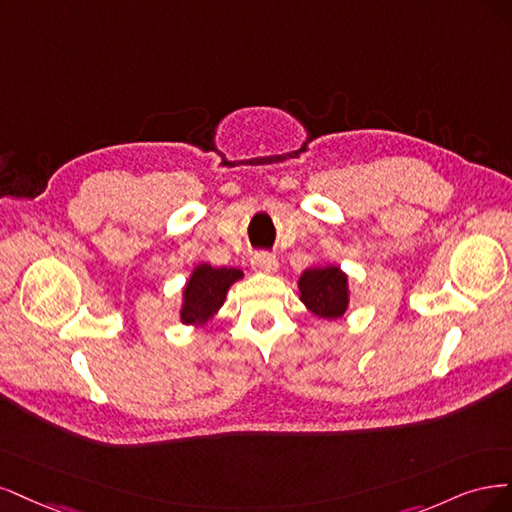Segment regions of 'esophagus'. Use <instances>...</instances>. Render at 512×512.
Wrapping results in <instances>:
<instances>
[{
    "label": "esophagus",
    "mask_w": 512,
    "mask_h": 512,
    "mask_svg": "<svg viewBox=\"0 0 512 512\" xmlns=\"http://www.w3.org/2000/svg\"><path fill=\"white\" fill-rule=\"evenodd\" d=\"M251 263H253V268L259 270V272H276V268H278L276 257L270 255V253H257V255H253Z\"/></svg>",
    "instance_id": "obj_1"
}]
</instances>
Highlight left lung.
Returning <instances> with one entry per match:
<instances>
[{
	"label": "left lung",
	"instance_id": "8db88e82",
	"mask_svg": "<svg viewBox=\"0 0 512 512\" xmlns=\"http://www.w3.org/2000/svg\"><path fill=\"white\" fill-rule=\"evenodd\" d=\"M300 291L302 302L325 319H338L346 312V276L336 268H312L306 270L300 278Z\"/></svg>",
	"mask_w": 512,
	"mask_h": 512
}]
</instances>
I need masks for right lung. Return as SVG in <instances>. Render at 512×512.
I'll return each mask as SVG.
<instances>
[{
  "label": "right lung",
  "mask_w": 512,
  "mask_h": 512,
  "mask_svg": "<svg viewBox=\"0 0 512 512\" xmlns=\"http://www.w3.org/2000/svg\"><path fill=\"white\" fill-rule=\"evenodd\" d=\"M238 278H242V272L236 268H212L208 263L195 268L183 293L185 304L180 312L183 323H206L221 308L227 289Z\"/></svg>",
  "instance_id": "add662e5"
}]
</instances>
